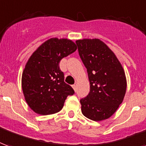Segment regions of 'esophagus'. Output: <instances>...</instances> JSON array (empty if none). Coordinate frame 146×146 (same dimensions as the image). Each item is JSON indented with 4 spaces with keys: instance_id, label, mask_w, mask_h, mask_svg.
Instances as JSON below:
<instances>
[{
    "instance_id": "obj_1",
    "label": "esophagus",
    "mask_w": 146,
    "mask_h": 146,
    "mask_svg": "<svg viewBox=\"0 0 146 146\" xmlns=\"http://www.w3.org/2000/svg\"><path fill=\"white\" fill-rule=\"evenodd\" d=\"M72 87H73V90H74L76 91V84H73V86H72Z\"/></svg>"
}]
</instances>
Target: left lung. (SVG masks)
Wrapping results in <instances>:
<instances>
[{"instance_id":"1","label":"left lung","mask_w":146,"mask_h":146,"mask_svg":"<svg viewBox=\"0 0 146 146\" xmlns=\"http://www.w3.org/2000/svg\"><path fill=\"white\" fill-rule=\"evenodd\" d=\"M79 55L87 68L90 93L80 100L81 111L95 121L108 119L125 98L127 80L121 62L105 43L98 38L76 40Z\"/></svg>"}]
</instances>
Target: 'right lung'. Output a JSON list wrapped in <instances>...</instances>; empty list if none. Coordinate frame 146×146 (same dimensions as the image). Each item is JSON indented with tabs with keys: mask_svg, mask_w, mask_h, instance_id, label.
I'll return each instance as SVG.
<instances>
[{
	"mask_svg": "<svg viewBox=\"0 0 146 146\" xmlns=\"http://www.w3.org/2000/svg\"><path fill=\"white\" fill-rule=\"evenodd\" d=\"M76 48L72 40L51 38L32 54L22 73L21 87L25 101L33 111L41 115L57 113L68 96L74 94L64 82L59 62Z\"/></svg>",
	"mask_w": 146,
	"mask_h": 146,
	"instance_id": "obj_1",
	"label": "right lung"
}]
</instances>
